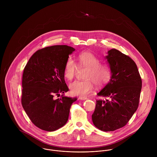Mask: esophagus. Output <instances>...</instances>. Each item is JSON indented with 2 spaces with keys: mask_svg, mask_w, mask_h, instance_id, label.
Instances as JSON below:
<instances>
[{
  "mask_svg": "<svg viewBox=\"0 0 157 157\" xmlns=\"http://www.w3.org/2000/svg\"><path fill=\"white\" fill-rule=\"evenodd\" d=\"M79 99H81V100H86V99H87V97H86V96H79Z\"/></svg>",
  "mask_w": 157,
  "mask_h": 157,
  "instance_id": "34e87169",
  "label": "esophagus"
}]
</instances>
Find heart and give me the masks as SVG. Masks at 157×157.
<instances>
[{
    "mask_svg": "<svg viewBox=\"0 0 157 157\" xmlns=\"http://www.w3.org/2000/svg\"><path fill=\"white\" fill-rule=\"evenodd\" d=\"M77 65L79 68H87L84 75V80L71 82L70 89L71 94L83 96L90 93L93 89L94 82L102 87L107 84L112 78V70L107 64H101V60L90 52L79 54L77 59ZM77 66L74 59L68 57L64 66V76L68 80H72L76 73Z\"/></svg>",
    "mask_w": 157,
    "mask_h": 157,
    "instance_id": "b5f03b06",
    "label": "heart"
}]
</instances>
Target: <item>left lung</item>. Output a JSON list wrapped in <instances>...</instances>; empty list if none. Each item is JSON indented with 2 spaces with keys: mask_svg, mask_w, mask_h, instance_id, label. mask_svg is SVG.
I'll list each match as a JSON object with an SVG mask.
<instances>
[{
  "mask_svg": "<svg viewBox=\"0 0 157 157\" xmlns=\"http://www.w3.org/2000/svg\"><path fill=\"white\" fill-rule=\"evenodd\" d=\"M105 56L112 70L110 81L98 93L108 99L96 101L92 115L94 125L104 132L125 126L137 110L142 79L137 66L128 56L111 49Z\"/></svg>",
  "mask_w": 157,
  "mask_h": 157,
  "instance_id": "1",
  "label": "left lung"
}]
</instances>
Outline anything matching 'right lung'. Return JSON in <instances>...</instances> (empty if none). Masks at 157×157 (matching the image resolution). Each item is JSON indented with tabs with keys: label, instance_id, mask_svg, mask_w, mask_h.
I'll list each match as a JSON object with an SVG mask.
<instances>
[{
	"label": "right lung",
	"instance_id": "right-lung-1",
	"mask_svg": "<svg viewBox=\"0 0 157 157\" xmlns=\"http://www.w3.org/2000/svg\"><path fill=\"white\" fill-rule=\"evenodd\" d=\"M75 50L67 45H55L36 51L27 63L22 76L21 104L32 123L52 132L66 124L76 98L61 96L68 91L64 66Z\"/></svg>",
	"mask_w": 157,
	"mask_h": 157
}]
</instances>
